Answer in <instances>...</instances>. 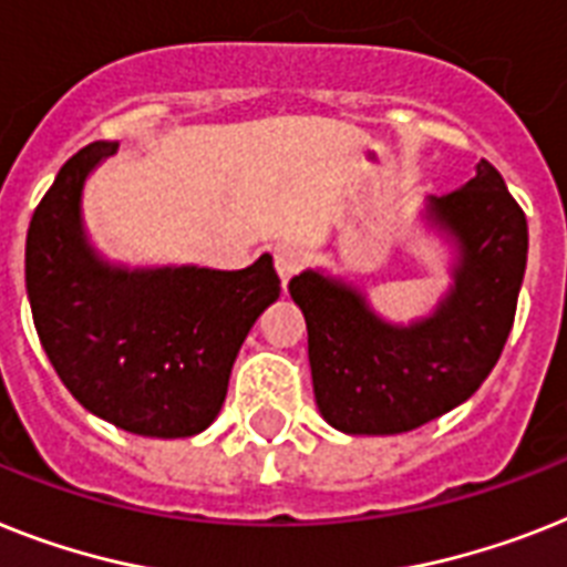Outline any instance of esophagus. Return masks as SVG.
I'll return each mask as SVG.
<instances>
[{"label":"esophagus","mask_w":567,"mask_h":567,"mask_svg":"<svg viewBox=\"0 0 567 567\" xmlns=\"http://www.w3.org/2000/svg\"><path fill=\"white\" fill-rule=\"evenodd\" d=\"M301 266H303V257L298 249H292V246H278V249H275V272H278L284 287H287L295 275L301 272Z\"/></svg>","instance_id":"esophagus-1"}]
</instances>
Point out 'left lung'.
<instances>
[{
    "instance_id": "obj_1",
    "label": "left lung",
    "mask_w": 567,
    "mask_h": 567,
    "mask_svg": "<svg viewBox=\"0 0 567 567\" xmlns=\"http://www.w3.org/2000/svg\"><path fill=\"white\" fill-rule=\"evenodd\" d=\"M423 223L452 246L449 284L429 316L396 324L344 278L307 269L289 295L307 321L312 391L344 434H402L470 400L502 357L527 266L525 210L486 158Z\"/></svg>"
}]
</instances>
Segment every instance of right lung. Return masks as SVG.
I'll return each mask as SVG.
<instances>
[{"label": "right lung", "mask_w": 567, "mask_h": 567, "mask_svg": "<svg viewBox=\"0 0 567 567\" xmlns=\"http://www.w3.org/2000/svg\"><path fill=\"white\" fill-rule=\"evenodd\" d=\"M118 142L74 153L37 205L25 289L63 385L95 417L142 437H194L217 420L243 341L280 280L272 257L237 272L110 264L83 226V185Z\"/></svg>", "instance_id": "right-lung-1"}]
</instances>
